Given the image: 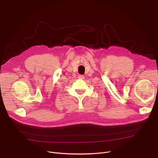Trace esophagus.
<instances>
[{
  "label": "esophagus",
  "mask_w": 158,
  "mask_h": 158,
  "mask_svg": "<svg viewBox=\"0 0 158 158\" xmlns=\"http://www.w3.org/2000/svg\"><path fill=\"white\" fill-rule=\"evenodd\" d=\"M78 78L80 79H85V76H82V75H79Z\"/></svg>",
  "instance_id": "obj_1"
}]
</instances>
